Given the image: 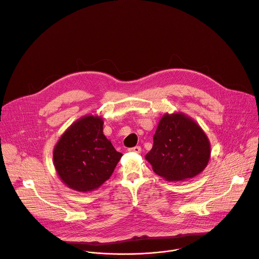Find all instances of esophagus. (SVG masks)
<instances>
[{
	"label": "esophagus",
	"instance_id": "1",
	"mask_svg": "<svg viewBox=\"0 0 259 259\" xmlns=\"http://www.w3.org/2000/svg\"><path fill=\"white\" fill-rule=\"evenodd\" d=\"M128 152H135V153H141V151H142V148L140 147V146H136V147H134V148H130L128 150H127Z\"/></svg>",
	"mask_w": 259,
	"mask_h": 259
}]
</instances>
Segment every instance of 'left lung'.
<instances>
[{"instance_id":"1","label":"left lung","mask_w":259,"mask_h":259,"mask_svg":"<svg viewBox=\"0 0 259 259\" xmlns=\"http://www.w3.org/2000/svg\"><path fill=\"white\" fill-rule=\"evenodd\" d=\"M210 151L209 140L197 122L181 112L166 113L158 124L146 160L164 179L184 181L207 167Z\"/></svg>"}]
</instances>
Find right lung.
I'll return each mask as SVG.
<instances>
[{
	"label": "right lung",
	"mask_w": 259,
	"mask_h": 259,
	"mask_svg": "<svg viewBox=\"0 0 259 259\" xmlns=\"http://www.w3.org/2000/svg\"><path fill=\"white\" fill-rule=\"evenodd\" d=\"M103 120L87 115L61 136L53 151V161L61 181L78 192L100 187L112 175L122 154L103 135Z\"/></svg>",
	"instance_id": "right-lung-1"
}]
</instances>
